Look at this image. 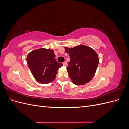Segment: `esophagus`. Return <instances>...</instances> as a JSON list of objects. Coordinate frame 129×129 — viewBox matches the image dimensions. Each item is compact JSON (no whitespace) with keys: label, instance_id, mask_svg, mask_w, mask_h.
<instances>
[{"label":"esophagus","instance_id":"1","mask_svg":"<svg viewBox=\"0 0 129 129\" xmlns=\"http://www.w3.org/2000/svg\"><path fill=\"white\" fill-rule=\"evenodd\" d=\"M63 66H66L67 65V62H63Z\"/></svg>","mask_w":129,"mask_h":129}]
</instances>
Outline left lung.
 Here are the masks:
<instances>
[{
    "label": "left lung",
    "instance_id": "1",
    "mask_svg": "<svg viewBox=\"0 0 129 129\" xmlns=\"http://www.w3.org/2000/svg\"><path fill=\"white\" fill-rule=\"evenodd\" d=\"M64 48L71 59L67 70L73 83L80 85L88 83L94 76L98 67L99 58L97 54L92 48L84 45Z\"/></svg>",
    "mask_w": 129,
    "mask_h": 129
}]
</instances>
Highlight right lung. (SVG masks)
Returning <instances> with one entry per match:
<instances>
[{"instance_id":"add662e5","label":"right lung","mask_w":129,"mask_h":129,"mask_svg":"<svg viewBox=\"0 0 129 129\" xmlns=\"http://www.w3.org/2000/svg\"><path fill=\"white\" fill-rule=\"evenodd\" d=\"M54 50L40 48L30 52L27 55V64L33 76L42 84L49 83L55 79L57 70L62 66L54 57Z\"/></svg>"}]
</instances>
